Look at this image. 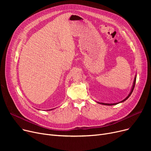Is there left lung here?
<instances>
[{
  "mask_svg": "<svg viewBox=\"0 0 151 151\" xmlns=\"http://www.w3.org/2000/svg\"><path fill=\"white\" fill-rule=\"evenodd\" d=\"M136 80H137V74L135 75V76H134V81H133V86L132 87V89H131V91L129 93V94L128 95V96L125 99H124L123 100L118 102V103H115V104H106V103H102V102H99V101H96L97 104H101V105H108V106H111V105H116L118 104H120V103H122L124 101H125L126 100H127L129 99V97L131 96V94L134 89V86H135V83H136Z\"/></svg>",
  "mask_w": 151,
  "mask_h": 151,
  "instance_id": "1",
  "label": "left lung"
}]
</instances>
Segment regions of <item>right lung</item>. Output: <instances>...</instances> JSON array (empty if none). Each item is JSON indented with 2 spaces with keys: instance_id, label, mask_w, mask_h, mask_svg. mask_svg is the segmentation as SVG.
Returning <instances> with one entry per match:
<instances>
[{
  "instance_id": "obj_1",
  "label": "right lung",
  "mask_w": 151,
  "mask_h": 151,
  "mask_svg": "<svg viewBox=\"0 0 151 151\" xmlns=\"http://www.w3.org/2000/svg\"><path fill=\"white\" fill-rule=\"evenodd\" d=\"M55 109V108H53V109H47V111H50V110H52V109Z\"/></svg>"
}]
</instances>
